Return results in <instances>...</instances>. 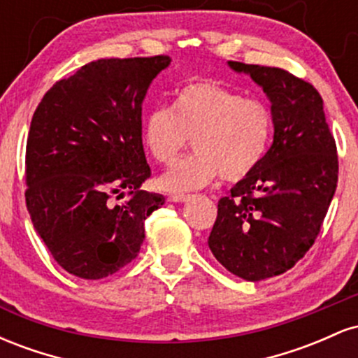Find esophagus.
I'll return each mask as SVG.
<instances>
[{
  "label": "esophagus",
  "instance_id": "esophagus-1",
  "mask_svg": "<svg viewBox=\"0 0 358 358\" xmlns=\"http://www.w3.org/2000/svg\"><path fill=\"white\" fill-rule=\"evenodd\" d=\"M188 199H190V196H188V195H170V196H168V202L182 203V202H187Z\"/></svg>",
  "mask_w": 358,
  "mask_h": 358
}]
</instances>
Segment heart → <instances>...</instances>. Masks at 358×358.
Listing matches in <instances>:
<instances>
[{"instance_id": "b5f03b06", "label": "heart", "mask_w": 358, "mask_h": 358, "mask_svg": "<svg viewBox=\"0 0 358 358\" xmlns=\"http://www.w3.org/2000/svg\"><path fill=\"white\" fill-rule=\"evenodd\" d=\"M273 134V114L257 99L213 80H195L176 92L173 106L143 119L141 139L158 163L173 165L193 139L196 153L163 173L171 193L207 187L213 180L241 182L259 166Z\"/></svg>"}]
</instances>
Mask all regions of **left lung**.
Segmentation results:
<instances>
[{"mask_svg":"<svg viewBox=\"0 0 358 358\" xmlns=\"http://www.w3.org/2000/svg\"><path fill=\"white\" fill-rule=\"evenodd\" d=\"M271 102L273 145L259 166L219 200L208 248L245 281L286 273L322 229L338 182V156L313 85L276 67L227 62Z\"/></svg>","mask_w":358,"mask_h":358,"instance_id":"8db88e82","label":"left lung"}]
</instances>
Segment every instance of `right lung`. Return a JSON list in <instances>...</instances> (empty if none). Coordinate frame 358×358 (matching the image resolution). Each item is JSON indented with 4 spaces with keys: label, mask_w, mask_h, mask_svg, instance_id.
<instances>
[{
    "label": "right lung",
    "mask_w": 358,
    "mask_h": 358,
    "mask_svg": "<svg viewBox=\"0 0 358 358\" xmlns=\"http://www.w3.org/2000/svg\"><path fill=\"white\" fill-rule=\"evenodd\" d=\"M166 55L101 59L43 96L27 141V208L36 234L67 273L102 279L129 264L145 220L165 203L141 190L150 178L141 106ZM127 191L130 199L114 204Z\"/></svg>",
    "instance_id": "add662e5"
}]
</instances>
